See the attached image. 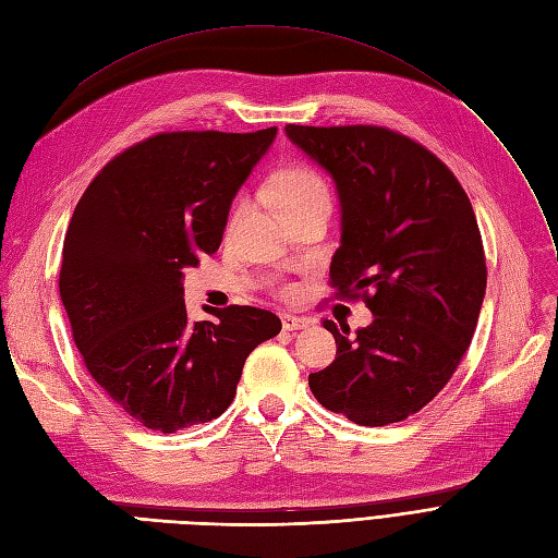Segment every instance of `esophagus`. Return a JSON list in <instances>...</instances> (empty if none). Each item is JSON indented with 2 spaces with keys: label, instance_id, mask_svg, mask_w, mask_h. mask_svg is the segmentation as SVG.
Wrapping results in <instances>:
<instances>
[{
  "label": "esophagus",
  "instance_id": "esophagus-1",
  "mask_svg": "<svg viewBox=\"0 0 558 558\" xmlns=\"http://www.w3.org/2000/svg\"><path fill=\"white\" fill-rule=\"evenodd\" d=\"M312 320L310 318H300V316H293V314H281V328L283 330H304L310 328Z\"/></svg>",
  "mask_w": 558,
  "mask_h": 558
}]
</instances>
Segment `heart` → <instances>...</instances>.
<instances>
[{"label": "heart", "instance_id": "1", "mask_svg": "<svg viewBox=\"0 0 558 558\" xmlns=\"http://www.w3.org/2000/svg\"><path fill=\"white\" fill-rule=\"evenodd\" d=\"M267 189H270V194L277 198L281 207H288L316 194H328V189H325V182L320 180L318 172L304 163L281 166L277 172H272Z\"/></svg>", "mask_w": 558, "mask_h": 558}]
</instances>
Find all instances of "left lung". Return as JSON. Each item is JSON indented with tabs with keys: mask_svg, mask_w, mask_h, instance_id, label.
<instances>
[{
	"mask_svg": "<svg viewBox=\"0 0 558 558\" xmlns=\"http://www.w3.org/2000/svg\"><path fill=\"white\" fill-rule=\"evenodd\" d=\"M286 136L337 184L335 295L374 314L355 337L323 320L337 357L310 388L362 427L407 420L446 388L475 332L487 265L471 201L444 161L386 126L286 124Z\"/></svg>",
	"mask_w": 558,
	"mask_h": 558,
	"instance_id": "1",
	"label": "left lung"
}]
</instances>
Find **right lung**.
I'll use <instances>...</instances> for the list:
<instances>
[{
  "label": "right lung",
  "instance_id": "obj_1",
  "mask_svg": "<svg viewBox=\"0 0 558 558\" xmlns=\"http://www.w3.org/2000/svg\"><path fill=\"white\" fill-rule=\"evenodd\" d=\"M254 133L172 131L101 168L69 221L60 295L101 390L143 427L172 434L219 417L244 360L281 330L256 306H205L191 323L182 270L215 254L228 209L272 145Z\"/></svg>",
  "mask_w": 558,
  "mask_h": 558
}]
</instances>
